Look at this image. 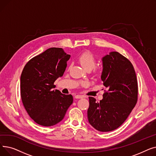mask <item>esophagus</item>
Instances as JSON below:
<instances>
[{"label":"esophagus","instance_id":"obj_1","mask_svg":"<svg viewBox=\"0 0 156 156\" xmlns=\"http://www.w3.org/2000/svg\"><path fill=\"white\" fill-rule=\"evenodd\" d=\"M75 99H81V98H83V95H75Z\"/></svg>","mask_w":156,"mask_h":156}]
</instances>
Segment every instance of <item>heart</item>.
<instances>
[{
  "label": "heart",
  "instance_id": "obj_1",
  "mask_svg": "<svg viewBox=\"0 0 156 156\" xmlns=\"http://www.w3.org/2000/svg\"><path fill=\"white\" fill-rule=\"evenodd\" d=\"M78 60L86 70H92L95 67L96 59L94 55L90 52L85 51L81 53L79 55ZM94 69L96 71H98V68H94Z\"/></svg>",
  "mask_w": 156,
  "mask_h": 156
}]
</instances>
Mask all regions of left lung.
I'll list each match as a JSON object with an SVG mask.
<instances>
[{
  "instance_id": "left-lung-1",
  "label": "left lung",
  "mask_w": 156,
  "mask_h": 156,
  "mask_svg": "<svg viewBox=\"0 0 156 156\" xmlns=\"http://www.w3.org/2000/svg\"><path fill=\"white\" fill-rule=\"evenodd\" d=\"M101 80L107 91L99 102L89 97V123L102 132L119 127L127 119L138 99V84L132 64L118 52L102 57Z\"/></svg>"
}]
</instances>
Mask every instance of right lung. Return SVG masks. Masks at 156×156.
Segmentation results:
<instances>
[{
	"label": "right lung",
	"mask_w": 156,
	"mask_h": 156,
	"mask_svg": "<svg viewBox=\"0 0 156 156\" xmlns=\"http://www.w3.org/2000/svg\"><path fill=\"white\" fill-rule=\"evenodd\" d=\"M70 55L62 48L52 47L31 59L20 78L21 97L24 108L37 124L51 126L64 118L73 96L53 90L54 81L62 76Z\"/></svg>",
	"instance_id": "obj_1"
}]
</instances>
